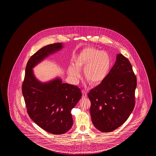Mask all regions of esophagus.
I'll return each instance as SVG.
<instances>
[{
	"instance_id": "esophagus-1",
	"label": "esophagus",
	"mask_w": 156,
	"mask_h": 156,
	"mask_svg": "<svg viewBox=\"0 0 156 156\" xmlns=\"http://www.w3.org/2000/svg\"><path fill=\"white\" fill-rule=\"evenodd\" d=\"M82 96L83 97H87V90H82Z\"/></svg>"
}]
</instances>
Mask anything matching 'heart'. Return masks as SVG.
I'll return each instance as SVG.
<instances>
[{
  "label": "heart",
  "mask_w": 156,
  "mask_h": 156,
  "mask_svg": "<svg viewBox=\"0 0 156 156\" xmlns=\"http://www.w3.org/2000/svg\"><path fill=\"white\" fill-rule=\"evenodd\" d=\"M111 58L107 52L89 47L83 50L75 59L74 67L69 66L68 74L76 81L80 76L79 71L84 69V77L91 85L101 83L107 76L111 67Z\"/></svg>",
  "instance_id": "b5f03b06"
}]
</instances>
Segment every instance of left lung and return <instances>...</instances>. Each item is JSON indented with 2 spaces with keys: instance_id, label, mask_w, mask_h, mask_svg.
Instances as JSON below:
<instances>
[{
  "instance_id": "left-lung-1",
  "label": "left lung",
  "mask_w": 156,
  "mask_h": 156,
  "mask_svg": "<svg viewBox=\"0 0 156 156\" xmlns=\"http://www.w3.org/2000/svg\"><path fill=\"white\" fill-rule=\"evenodd\" d=\"M136 87L132 65L119 54L107 76L87 94L94 127L102 132H110L125 122L135 106Z\"/></svg>"
}]
</instances>
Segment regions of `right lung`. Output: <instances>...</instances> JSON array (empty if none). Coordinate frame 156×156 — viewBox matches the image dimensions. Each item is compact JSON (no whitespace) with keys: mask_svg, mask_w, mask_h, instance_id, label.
Segmentation results:
<instances>
[{"mask_svg":"<svg viewBox=\"0 0 156 156\" xmlns=\"http://www.w3.org/2000/svg\"><path fill=\"white\" fill-rule=\"evenodd\" d=\"M61 43L39 49L29 59L22 84V94L27 112L34 122L54 134H62L73 125L71 110L82 97L77 86L62 83L59 78L42 83L34 77L32 69L49 54L61 49Z\"/></svg>","mask_w":156,"mask_h":156,"instance_id":"add662e5","label":"right lung"}]
</instances>
